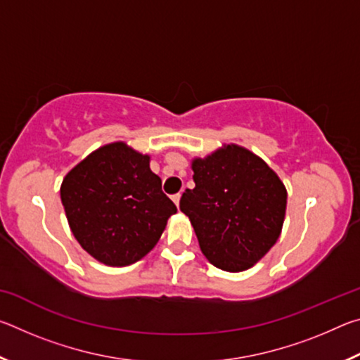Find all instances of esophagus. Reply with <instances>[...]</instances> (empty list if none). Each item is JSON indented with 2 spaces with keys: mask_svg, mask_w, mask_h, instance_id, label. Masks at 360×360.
<instances>
[{
  "mask_svg": "<svg viewBox=\"0 0 360 360\" xmlns=\"http://www.w3.org/2000/svg\"><path fill=\"white\" fill-rule=\"evenodd\" d=\"M172 200L174 202V205L176 206H179V200H181V193H174L173 197H172Z\"/></svg>",
  "mask_w": 360,
  "mask_h": 360,
  "instance_id": "obj_1",
  "label": "esophagus"
}]
</instances>
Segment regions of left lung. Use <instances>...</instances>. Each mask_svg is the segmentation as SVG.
I'll return each instance as SVG.
<instances>
[{"mask_svg":"<svg viewBox=\"0 0 360 360\" xmlns=\"http://www.w3.org/2000/svg\"><path fill=\"white\" fill-rule=\"evenodd\" d=\"M192 169L195 187L186 188L179 208L200 249L221 270H248L281 235L284 184L260 157L236 144L193 158Z\"/></svg>","mask_w":360,"mask_h":360,"instance_id":"left-lung-1","label":"left lung"}]
</instances>
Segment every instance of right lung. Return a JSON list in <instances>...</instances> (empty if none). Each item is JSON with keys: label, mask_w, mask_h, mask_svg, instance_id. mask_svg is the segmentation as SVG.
I'll return each mask as SVG.
<instances>
[{"label": "right lung", "mask_w": 360, "mask_h": 360, "mask_svg": "<svg viewBox=\"0 0 360 360\" xmlns=\"http://www.w3.org/2000/svg\"><path fill=\"white\" fill-rule=\"evenodd\" d=\"M149 162V155L117 141L94 150L65 176L60 197L70 229L101 264L141 260L178 211Z\"/></svg>", "instance_id": "add662e5"}]
</instances>
